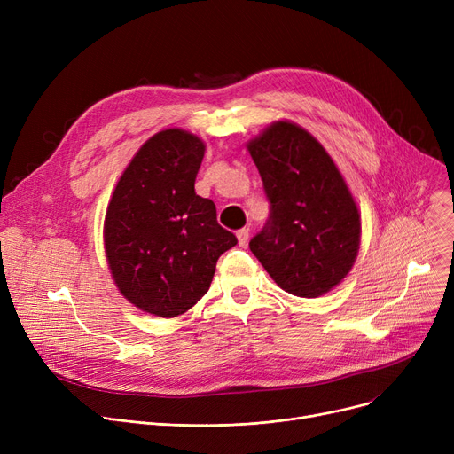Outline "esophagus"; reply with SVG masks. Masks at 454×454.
<instances>
[{
	"label": "esophagus",
	"mask_w": 454,
	"mask_h": 454,
	"mask_svg": "<svg viewBox=\"0 0 454 454\" xmlns=\"http://www.w3.org/2000/svg\"><path fill=\"white\" fill-rule=\"evenodd\" d=\"M248 237H250L248 228H241L239 231H237V241H239V245H241V247H247V243H248Z\"/></svg>",
	"instance_id": "1"
}]
</instances>
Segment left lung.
<instances>
[{
  "instance_id": "1",
  "label": "left lung",
  "mask_w": 454,
  "mask_h": 454,
  "mask_svg": "<svg viewBox=\"0 0 454 454\" xmlns=\"http://www.w3.org/2000/svg\"><path fill=\"white\" fill-rule=\"evenodd\" d=\"M270 204L252 254L283 291L317 298L351 270L361 215L335 161L301 127L270 125L248 143Z\"/></svg>"
}]
</instances>
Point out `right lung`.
Returning a JSON list of instances; mask_svg holds the SVG:
<instances>
[{
    "instance_id": "right-lung-1",
    "label": "right lung",
    "mask_w": 454,
    "mask_h": 454,
    "mask_svg": "<svg viewBox=\"0 0 454 454\" xmlns=\"http://www.w3.org/2000/svg\"><path fill=\"white\" fill-rule=\"evenodd\" d=\"M204 143L180 129L154 134L119 178L105 219L108 265L141 311L173 318L209 289L217 259L237 237L195 193Z\"/></svg>"
}]
</instances>
